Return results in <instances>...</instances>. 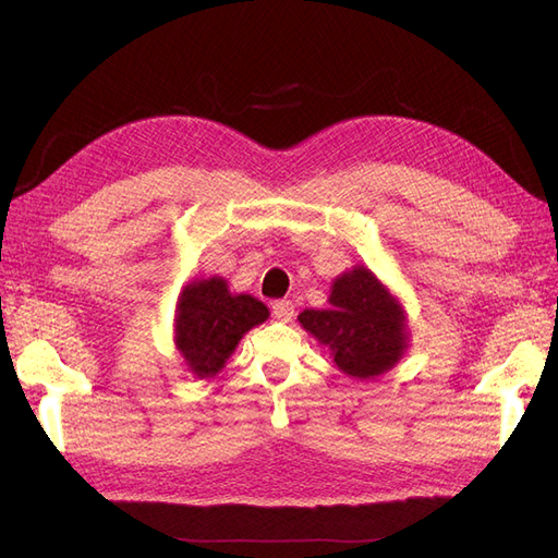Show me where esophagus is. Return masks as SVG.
I'll return each mask as SVG.
<instances>
[{"label": "esophagus", "mask_w": 558, "mask_h": 558, "mask_svg": "<svg viewBox=\"0 0 558 558\" xmlns=\"http://www.w3.org/2000/svg\"><path fill=\"white\" fill-rule=\"evenodd\" d=\"M272 316L277 318V320H293V316H295V305L291 300H277V302H272Z\"/></svg>", "instance_id": "esophagus-1"}]
</instances>
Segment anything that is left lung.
Segmentation results:
<instances>
[{"label":"left lung","mask_w":558,"mask_h":558,"mask_svg":"<svg viewBox=\"0 0 558 558\" xmlns=\"http://www.w3.org/2000/svg\"><path fill=\"white\" fill-rule=\"evenodd\" d=\"M298 320L330 349L342 373L359 379L384 373L404 349L402 310L365 267L332 283L330 310H305Z\"/></svg>","instance_id":"obj_1"}]
</instances>
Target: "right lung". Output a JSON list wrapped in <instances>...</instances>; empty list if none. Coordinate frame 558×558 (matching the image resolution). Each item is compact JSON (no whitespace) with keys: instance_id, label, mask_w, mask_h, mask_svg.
Returning a JSON list of instances; mask_svg holds the SVG:
<instances>
[{"instance_id":"obj_1","label":"right lung","mask_w":558,"mask_h":558,"mask_svg":"<svg viewBox=\"0 0 558 558\" xmlns=\"http://www.w3.org/2000/svg\"><path fill=\"white\" fill-rule=\"evenodd\" d=\"M269 316L260 300L232 295L223 279L185 286L177 305V347L197 377L223 367L242 335Z\"/></svg>"}]
</instances>
